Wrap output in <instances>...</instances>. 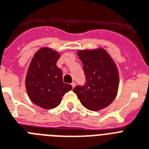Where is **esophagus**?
I'll list each match as a JSON object with an SVG mask.
<instances>
[{
  "mask_svg": "<svg viewBox=\"0 0 149 149\" xmlns=\"http://www.w3.org/2000/svg\"><path fill=\"white\" fill-rule=\"evenodd\" d=\"M75 85H76V83L75 82H72V88H74V87H75Z\"/></svg>",
  "mask_w": 149,
  "mask_h": 149,
  "instance_id": "1",
  "label": "esophagus"
}]
</instances>
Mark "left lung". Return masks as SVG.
Instances as JSON below:
<instances>
[{"label": "left lung", "mask_w": 149, "mask_h": 149, "mask_svg": "<svg viewBox=\"0 0 149 149\" xmlns=\"http://www.w3.org/2000/svg\"><path fill=\"white\" fill-rule=\"evenodd\" d=\"M86 77L84 86H76L73 91L82 105L92 111L104 109L117 95L119 72L116 64L103 48L78 50Z\"/></svg>", "instance_id": "1"}]
</instances>
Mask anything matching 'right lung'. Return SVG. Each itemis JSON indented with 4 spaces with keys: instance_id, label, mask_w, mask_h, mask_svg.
Segmentation results:
<instances>
[{
    "instance_id": "1",
    "label": "right lung",
    "mask_w": 149,
    "mask_h": 149,
    "mask_svg": "<svg viewBox=\"0 0 149 149\" xmlns=\"http://www.w3.org/2000/svg\"><path fill=\"white\" fill-rule=\"evenodd\" d=\"M58 52L42 47L33 55L26 76V89L29 99L45 110L59 105L62 97L72 89L64 83L62 72L56 65Z\"/></svg>"
}]
</instances>
